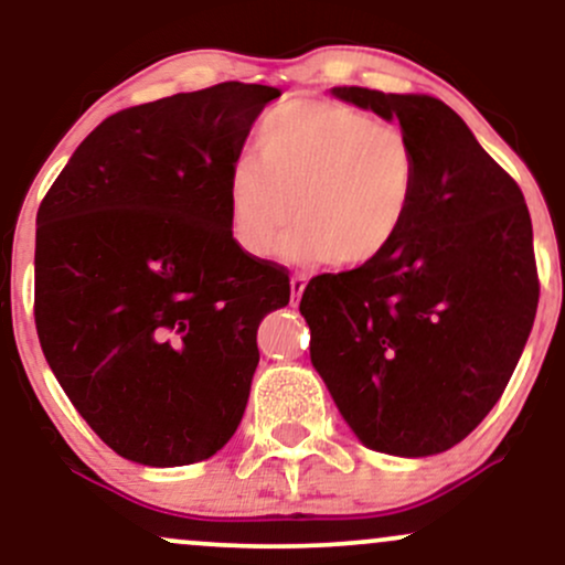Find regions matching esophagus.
Here are the masks:
<instances>
[{"label": "esophagus", "mask_w": 565, "mask_h": 565, "mask_svg": "<svg viewBox=\"0 0 565 565\" xmlns=\"http://www.w3.org/2000/svg\"><path fill=\"white\" fill-rule=\"evenodd\" d=\"M305 284H308V278H305L302 274H295L289 278V287H291V305L300 302L302 291H305Z\"/></svg>", "instance_id": "34e87169"}]
</instances>
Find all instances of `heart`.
I'll return each instance as SVG.
<instances>
[{
	"instance_id": "b5f03b06",
	"label": "heart",
	"mask_w": 565,
	"mask_h": 565,
	"mask_svg": "<svg viewBox=\"0 0 565 565\" xmlns=\"http://www.w3.org/2000/svg\"><path fill=\"white\" fill-rule=\"evenodd\" d=\"M417 178L398 127L337 100H289L257 125L252 157L233 161L231 231L249 255L268 257L295 217L289 260L364 268L404 233Z\"/></svg>"
}]
</instances>
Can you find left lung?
Wrapping results in <instances>:
<instances>
[{
	"label": "left lung",
	"instance_id": "1",
	"mask_svg": "<svg viewBox=\"0 0 565 565\" xmlns=\"http://www.w3.org/2000/svg\"><path fill=\"white\" fill-rule=\"evenodd\" d=\"M332 93L398 121L419 178L380 260L305 287L310 361L361 444L430 457L481 425L526 348L540 302L529 206L438 97Z\"/></svg>",
	"mask_w": 565,
	"mask_h": 565
}]
</instances>
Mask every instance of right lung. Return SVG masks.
Masks as SVG:
<instances>
[{
    "label": "right lung",
    "mask_w": 565,
    "mask_h": 565,
    "mask_svg": "<svg viewBox=\"0 0 565 565\" xmlns=\"http://www.w3.org/2000/svg\"><path fill=\"white\" fill-rule=\"evenodd\" d=\"M281 95L223 82L97 125L36 215L34 321L76 412L148 468L210 459L244 417L289 274L233 238L228 174Z\"/></svg>",
    "instance_id": "right-lung-1"
}]
</instances>
